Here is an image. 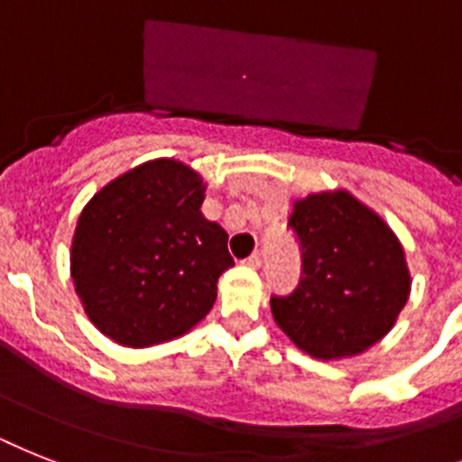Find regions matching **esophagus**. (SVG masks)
Instances as JSON below:
<instances>
[{
	"mask_svg": "<svg viewBox=\"0 0 462 462\" xmlns=\"http://www.w3.org/2000/svg\"><path fill=\"white\" fill-rule=\"evenodd\" d=\"M261 263H263V261H261L258 254H251L249 258H244V265H249V268H261Z\"/></svg>",
	"mask_w": 462,
	"mask_h": 462,
	"instance_id": "obj_1",
	"label": "esophagus"
}]
</instances>
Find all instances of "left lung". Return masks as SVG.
Instances as JSON below:
<instances>
[{
	"label": "left lung",
	"mask_w": 462,
	"mask_h": 462,
	"mask_svg": "<svg viewBox=\"0 0 462 462\" xmlns=\"http://www.w3.org/2000/svg\"><path fill=\"white\" fill-rule=\"evenodd\" d=\"M301 277L270 296L275 322L316 358L361 354L392 329L411 291L406 258L384 220L351 194H310L290 223Z\"/></svg>",
	"instance_id": "1"
}]
</instances>
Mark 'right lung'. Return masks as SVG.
Listing matches in <instances>:
<instances>
[{
	"label": "right lung",
	"mask_w": 462,
	"mask_h": 462,
	"mask_svg": "<svg viewBox=\"0 0 462 462\" xmlns=\"http://www.w3.org/2000/svg\"><path fill=\"white\" fill-rule=\"evenodd\" d=\"M192 168L159 159L108 182L78 218L70 275L85 313L123 346H153L192 329L235 265L227 232L201 216Z\"/></svg>",
	"instance_id": "1"
}]
</instances>
